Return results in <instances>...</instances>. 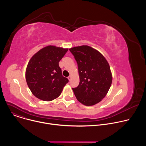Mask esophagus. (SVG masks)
Instances as JSON below:
<instances>
[{
  "mask_svg": "<svg viewBox=\"0 0 146 146\" xmlns=\"http://www.w3.org/2000/svg\"><path fill=\"white\" fill-rule=\"evenodd\" d=\"M68 78L69 80V81H70V80H71V79H72V76H69Z\"/></svg>",
  "mask_w": 146,
  "mask_h": 146,
  "instance_id": "34e87169",
  "label": "esophagus"
}]
</instances>
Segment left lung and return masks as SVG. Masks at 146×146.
I'll use <instances>...</instances> for the list:
<instances>
[{"label":"left lung","instance_id":"8db88e82","mask_svg":"<svg viewBox=\"0 0 146 146\" xmlns=\"http://www.w3.org/2000/svg\"><path fill=\"white\" fill-rule=\"evenodd\" d=\"M78 66V86L72 90L77 99L86 106H92L105 97L112 82L108 61L98 51L88 46L69 49Z\"/></svg>","mask_w":146,"mask_h":146}]
</instances>
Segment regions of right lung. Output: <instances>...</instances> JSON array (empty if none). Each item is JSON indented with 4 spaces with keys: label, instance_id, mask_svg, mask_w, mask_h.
Listing matches in <instances>:
<instances>
[{
    "label": "right lung",
    "instance_id": "right-lung-1",
    "mask_svg": "<svg viewBox=\"0 0 146 146\" xmlns=\"http://www.w3.org/2000/svg\"><path fill=\"white\" fill-rule=\"evenodd\" d=\"M68 48L48 46L41 49L30 59L25 77L32 94L38 99L51 101L58 98L69 80L62 76L59 62Z\"/></svg>",
    "mask_w": 146,
    "mask_h": 146
}]
</instances>
